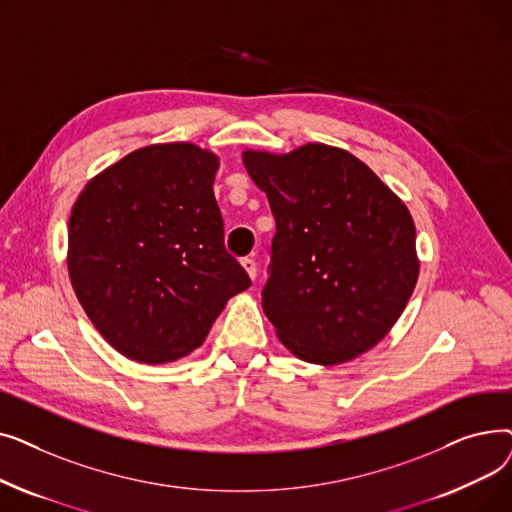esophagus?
Segmentation results:
<instances>
[{
  "label": "esophagus",
  "instance_id": "1",
  "mask_svg": "<svg viewBox=\"0 0 512 512\" xmlns=\"http://www.w3.org/2000/svg\"><path fill=\"white\" fill-rule=\"evenodd\" d=\"M240 263H242V267H245V272L249 274V278H251V280H255V276H257V263H255V259L245 257V259H242Z\"/></svg>",
  "mask_w": 512,
  "mask_h": 512
}]
</instances>
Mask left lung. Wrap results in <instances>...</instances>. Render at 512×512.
Masks as SVG:
<instances>
[{
  "instance_id": "obj_1",
  "label": "left lung",
  "mask_w": 512,
  "mask_h": 512,
  "mask_svg": "<svg viewBox=\"0 0 512 512\" xmlns=\"http://www.w3.org/2000/svg\"><path fill=\"white\" fill-rule=\"evenodd\" d=\"M242 161L276 218L263 311L303 361L338 365L378 344L419 278L407 205L338 147L307 143Z\"/></svg>"
}]
</instances>
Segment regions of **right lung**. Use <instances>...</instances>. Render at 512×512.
<instances>
[{"label": "right lung", "instance_id": "obj_1", "mask_svg": "<svg viewBox=\"0 0 512 512\" xmlns=\"http://www.w3.org/2000/svg\"><path fill=\"white\" fill-rule=\"evenodd\" d=\"M215 153L137 149L87 182L68 222V274L97 332L130 361L193 353L251 280L224 247Z\"/></svg>", "mask_w": 512, "mask_h": 512}]
</instances>
